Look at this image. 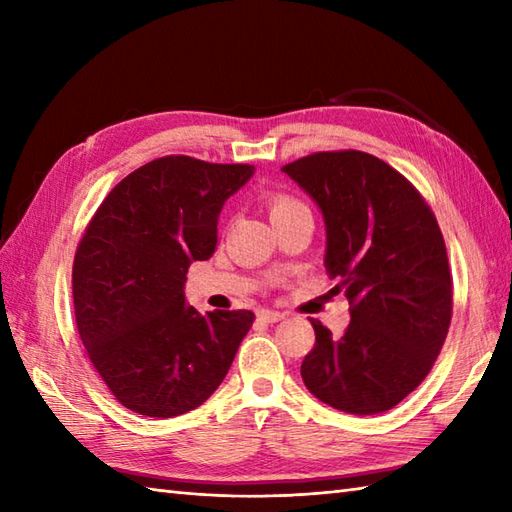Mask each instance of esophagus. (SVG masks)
Returning a JSON list of instances; mask_svg holds the SVG:
<instances>
[{
  "label": "esophagus",
  "instance_id": "34e87169",
  "mask_svg": "<svg viewBox=\"0 0 512 512\" xmlns=\"http://www.w3.org/2000/svg\"><path fill=\"white\" fill-rule=\"evenodd\" d=\"M257 317H259V321H264V323H277V321L284 319V314L277 312V310H259Z\"/></svg>",
  "mask_w": 512,
  "mask_h": 512
}]
</instances>
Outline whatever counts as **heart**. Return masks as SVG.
I'll return each instance as SVG.
<instances>
[{"label":"heart","instance_id":"1","mask_svg":"<svg viewBox=\"0 0 512 512\" xmlns=\"http://www.w3.org/2000/svg\"><path fill=\"white\" fill-rule=\"evenodd\" d=\"M266 206H268V213H270V220H279V217L284 215H290L295 211H301V209H308L306 204H303L301 200H297L295 195H288V193H281V191H273L266 195Z\"/></svg>","mask_w":512,"mask_h":512}]
</instances>
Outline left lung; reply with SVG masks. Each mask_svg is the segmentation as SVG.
Listing matches in <instances>:
<instances>
[{
    "mask_svg": "<svg viewBox=\"0 0 512 512\" xmlns=\"http://www.w3.org/2000/svg\"><path fill=\"white\" fill-rule=\"evenodd\" d=\"M281 171L319 204L323 264L352 314L339 339L312 319L303 383L356 416L396 407L431 372L451 325L453 279L436 215L402 173L365 151H319Z\"/></svg>",
    "mask_w": 512,
    "mask_h": 512,
    "instance_id": "8db88e82",
    "label": "left lung"
}]
</instances>
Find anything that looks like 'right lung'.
I'll return each mask as SVG.
<instances>
[{
    "mask_svg": "<svg viewBox=\"0 0 512 512\" xmlns=\"http://www.w3.org/2000/svg\"><path fill=\"white\" fill-rule=\"evenodd\" d=\"M253 165L165 156L129 173L96 209L72 266L74 317L96 372L123 407L173 418L228 374L255 314L184 303L189 266L215 253L224 202Z\"/></svg>",
    "mask_w": 512,
    "mask_h": 512,
    "instance_id": "right-lung-1",
    "label": "right lung"
}]
</instances>
